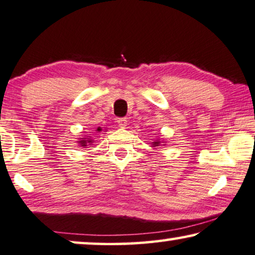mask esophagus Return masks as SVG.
<instances>
[{
    "label": "esophagus",
    "mask_w": 255,
    "mask_h": 255,
    "mask_svg": "<svg viewBox=\"0 0 255 255\" xmlns=\"http://www.w3.org/2000/svg\"><path fill=\"white\" fill-rule=\"evenodd\" d=\"M117 123H119L120 128H124L128 125V120L125 117H120V119H117Z\"/></svg>",
    "instance_id": "1"
}]
</instances>
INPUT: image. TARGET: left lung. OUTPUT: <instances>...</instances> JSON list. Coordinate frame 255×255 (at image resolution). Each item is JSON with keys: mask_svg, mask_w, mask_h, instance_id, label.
I'll use <instances>...</instances> for the list:
<instances>
[{"mask_svg": "<svg viewBox=\"0 0 255 255\" xmlns=\"http://www.w3.org/2000/svg\"><path fill=\"white\" fill-rule=\"evenodd\" d=\"M158 143H159V141H156V142H154L155 146H158Z\"/></svg>", "mask_w": 255, "mask_h": 255, "instance_id": "8db88e82", "label": "left lung"}]
</instances>
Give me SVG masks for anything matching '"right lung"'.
Wrapping results in <instances>:
<instances>
[{
    "instance_id": "right-lung-1",
    "label": "right lung",
    "mask_w": 255,
    "mask_h": 255,
    "mask_svg": "<svg viewBox=\"0 0 255 255\" xmlns=\"http://www.w3.org/2000/svg\"><path fill=\"white\" fill-rule=\"evenodd\" d=\"M98 131H100V128H98ZM88 142H91V140H81L80 141L81 146H87Z\"/></svg>"
}]
</instances>
